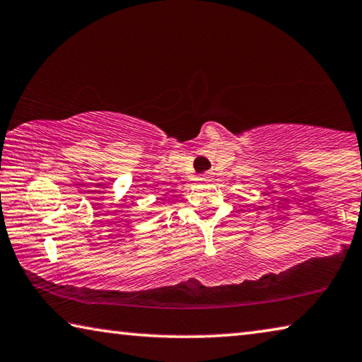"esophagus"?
Wrapping results in <instances>:
<instances>
[{
    "label": "esophagus",
    "instance_id": "esophagus-1",
    "mask_svg": "<svg viewBox=\"0 0 362 362\" xmlns=\"http://www.w3.org/2000/svg\"><path fill=\"white\" fill-rule=\"evenodd\" d=\"M211 177H212L211 172H204V174H202V177H199V179H202L203 182H208V180H211Z\"/></svg>",
    "mask_w": 362,
    "mask_h": 362
}]
</instances>
